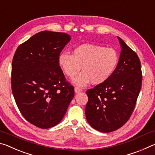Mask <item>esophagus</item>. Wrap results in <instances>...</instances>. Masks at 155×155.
I'll return each instance as SVG.
<instances>
[{"instance_id":"1","label":"esophagus","mask_w":155,"mask_h":155,"mask_svg":"<svg viewBox=\"0 0 155 155\" xmlns=\"http://www.w3.org/2000/svg\"><path fill=\"white\" fill-rule=\"evenodd\" d=\"M74 91H75V93H80L81 91V88H80V87H75V88H74Z\"/></svg>"}]
</instances>
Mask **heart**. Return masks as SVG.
Returning <instances> with one entry per match:
<instances>
[{
    "mask_svg": "<svg viewBox=\"0 0 155 155\" xmlns=\"http://www.w3.org/2000/svg\"><path fill=\"white\" fill-rule=\"evenodd\" d=\"M119 54L113 48L82 44L75 47L73 54L63 52L58 56V65L65 75L73 78L82 67V73L74 80L75 84L84 87L91 81L93 84L106 82L118 64Z\"/></svg>",
    "mask_w": 155,
    "mask_h": 155,
    "instance_id": "obj_1",
    "label": "heart"
}]
</instances>
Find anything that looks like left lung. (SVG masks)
Listing matches in <instances>:
<instances>
[{
  "instance_id": "obj_1",
  "label": "left lung",
  "mask_w": 155,
  "mask_h": 155,
  "mask_svg": "<svg viewBox=\"0 0 155 155\" xmlns=\"http://www.w3.org/2000/svg\"><path fill=\"white\" fill-rule=\"evenodd\" d=\"M117 38L121 51L115 71L106 82L87 91L86 117L91 127L101 133L115 131L127 122L141 88L138 55Z\"/></svg>"
}]
</instances>
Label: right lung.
I'll return each mask as SVG.
<instances>
[{"label":"right lung","mask_w":155,"mask_h":155,"mask_svg":"<svg viewBox=\"0 0 155 155\" xmlns=\"http://www.w3.org/2000/svg\"><path fill=\"white\" fill-rule=\"evenodd\" d=\"M71 36L65 33L40 31L20 45L12 65V90L25 120L46 129L59 124L74 97L58 56Z\"/></svg>","instance_id":"obj_1"}]
</instances>
